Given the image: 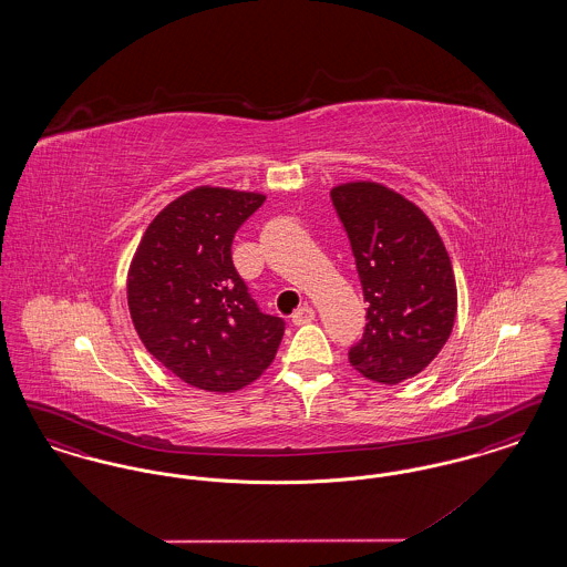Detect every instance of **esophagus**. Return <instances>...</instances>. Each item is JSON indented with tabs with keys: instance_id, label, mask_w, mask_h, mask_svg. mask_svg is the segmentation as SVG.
Here are the masks:
<instances>
[{
	"instance_id": "34e87169",
	"label": "esophagus",
	"mask_w": 567,
	"mask_h": 567,
	"mask_svg": "<svg viewBox=\"0 0 567 567\" xmlns=\"http://www.w3.org/2000/svg\"><path fill=\"white\" fill-rule=\"evenodd\" d=\"M293 324H306L310 323V321H315V310H312V306H301V308H297L296 315H293Z\"/></svg>"
}]
</instances>
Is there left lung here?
Segmentation results:
<instances>
[{"mask_svg":"<svg viewBox=\"0 0 567 567\" xmlns=\"http://www.w3.org/2000/svg\"><path fill=\"white\" fill-rule=\"evenodd\" d=\"M331 202L368 301V324L349 361L382 384L416 377L446 344L457 315L444 243L419 206L378 183L333 187Z\"/></svg>","mask_w":567,"mask_h":567,"instance_id":"left-lung-1","label":"left lung"}]
</instances>
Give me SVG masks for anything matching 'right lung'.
Returning a JSON list of instances; mask_svg holds the SVG:
<instances>
[{
	"instance_id": "add662e5",
	"label": "right lung",
	"mask_w": 567,
	"mask_h": 567,
	"mask_svg": "<svg viewBox=\"0 0 567 567\" xmlns=\"http://www.w3.org/2000/svg\"><path fill=\"white\" fill-rule=\"evenodd\" d=\"M266 195L197 187L153 218L127 276L135 331L190 386L234 393L261 377L285 321L264 315L231 261V244Z\"/></svg>"
}]
</instances>
